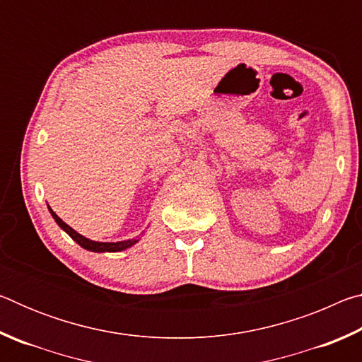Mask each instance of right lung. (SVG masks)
<instances>
[{
	"label": "right lung",
	"instance_id": "add662e5",
	"mask_svg": "<svg viewBox=\"0 0 362 362\" xmlns=\"http://www.w3.org/2000/svg\"><path fill=\"white\" fill-rule=\"evenodd\" d=\"M49 211H51V207H49ZM51 216L56 220L57 225L60 228L65 230L69 233L71 240H75L79 246L88 249V250H93V252H119V250H124L127 247L134 246V244L137 243V240H127V241H119V243H97V241H90L88 238H84L83 235H79L75 230L71 228V226L66 225L62 218H60L56 212L51 211Z\"/></svg>",
	"mask_w": 362,
	"mask_h": 362
}]
</instances>
